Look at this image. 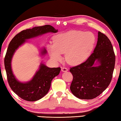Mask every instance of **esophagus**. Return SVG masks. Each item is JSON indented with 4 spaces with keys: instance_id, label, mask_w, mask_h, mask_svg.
<instances>
[{
    "instance_id": "esophagus-1",
    "label": "esophagus",
    "mask_w": 121,
    "mask_h": 121,
    "mask_svg": "<svg viewBox=\"0 0 121 121\" xmlns=\"http://www.w3.org/2000/svg\"><path fill=\"white\" fill-rule=\"evenodd\" d=\"M61 70H62L63 72H66L68 70V69L66 68H65V67H62V68H61Z\"/></svg>"
}]
</instances>
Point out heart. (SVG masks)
Masks as SVG:
<instances>
[{
	"label": "heart",
	"instance_id": "b5f03b06",
	"mask_svg": "<svg viewBox=\"0 0 121 121\" xmlns=\"http://www.w3.org/2000/svg\"><path fill=\"white\" fill-rule=\"evenodd\" d=\"M95 36L90 32L70 31L53 38V44L48 46L49 54L56 60H60L65 53L68 63L77 65L85 60L95 43Z\"/></svg>",
	"mask_w": 121,
	"mask_h": 121
}]
</instances>
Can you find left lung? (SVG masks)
I'll return each instance as SVG.
<instances>
[{
  "label": "left lung",
  "instance_id": "left-lung-1",
  "mask_svg": "<svg viewBox=\"0 0 121 121\" xmlns=\"http://www.w3.org/2000/svg\"><path fill=\"white\" fill-rule=\"evenodd\" d=\"M99 65L95 66V62ZM115 55L110 40L107 36L98 32L97 45L94 52L84 63L70 68L73 76L71 91L82 99H91L101 94L112 79Z\"/></svg>",
  "mask_w": 121,
  "mask_h": 121
}]
</instances>
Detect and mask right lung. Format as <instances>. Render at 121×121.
Segmentation results:
<instances>
[{
	"label": "right lung",
	"instance_id": "right-lung-1",
	"mask_svg": "<svg viewBox=\"0 0 121 121\" xmlns=\"http://www.w3.org/2000/svg\"><path fill=\"white\" fill-rule=\"evenodd\" d=\"M57 31L58 30L55 29L50 25L36 26L18 33L9 44L4 58L7 81L13 91L25 101H36L46 95L51 86L53 78L59 75L60 68H50L44 64H41L39 69L30 81L26 83H21L17 80L11 69V60L13 55L19 46L25 43L26 39L48 32L56 33ZM41 53L42 55L46 54V50H43Z\"/></svg>",
	"mask_w": 121,
	"mask_h": 121
}]
</instances>
